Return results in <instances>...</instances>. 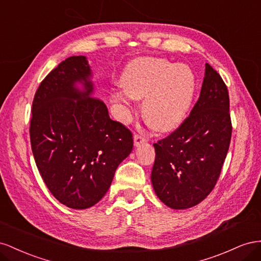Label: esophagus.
Returning <instances> with one entry per match:
<instances>
[{"mask_svg":"<svg viewBox=\"0 0 261 261\" xmlns=\"http://www.w3.org/2000/svg\"><path fill=\"white\" fill-rule=\"evenodd\" d=\"M133 141H135V145L139 146L141 143L146 142V139L140 135H135V138H133Z\"/></svg>","mask_w":261,"mask_h":261,"instance_id":"1","label":"esophagus"}]
</instances>
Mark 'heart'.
<instances>
[{
  "instance_id": "b5f03b06",
  "label": "heart",
  "mask_w": 261,
  "mask_h": 261,
  "mask_svg": "<svg viewBox=\"0 0 261 261\" xmlns=\"http://www.w3.org/2000/svg\"><path fill=\"white\" fill-rule=\"evenodd\" d=\"M125 93L114 95L122 118L131 114V98L143 99V114L151 126L170 131L179 125L190 109L196 80L188 65L172 64L160 58H140L122 73Z\"/></svg>"
}]
</instances>
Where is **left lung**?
I'll use <instances>...</instances> for the list:
<instances>
[{"instance_id":"left-lung-1","label":"left lung","mask_w":261,"mask_h":261,"mask_svg":"<svg viewBox=\"0 0 261 261\" xmlns=\"http://www.w3.org/2000/svg\"><path fill=\"white\" fill-rule=\"evenodd\" d=\"M232 137L227 87L205 63L199 99L189 117L154 143L151 180L156 196L176 210L204 200L217 184Z\"/></svg>"}]
</instances>
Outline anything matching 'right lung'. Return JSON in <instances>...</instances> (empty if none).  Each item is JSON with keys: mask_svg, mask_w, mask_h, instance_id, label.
Instances as JSON below:
<instances>
[{"mask_svg": "<svg viewBox=\"0 0 261 261\" xmlns=\"http://www.w3.org/2000/svg\"><path fill=\"white\" fill-rule=\"evenodd\" d=\"M91 77L86 57L65 59L37 89L29 128L44 184L62 204L77 210L106 195L117 167L133 147L131 131L111 120L103 101L92 96Z\"/></svg>", "mask_w": 261, "mask_h": 261, "instance_id": "right-lung-1", "label": "right lung"}]
</instances>
